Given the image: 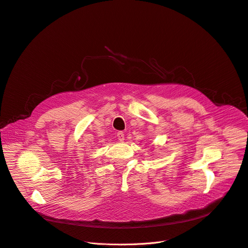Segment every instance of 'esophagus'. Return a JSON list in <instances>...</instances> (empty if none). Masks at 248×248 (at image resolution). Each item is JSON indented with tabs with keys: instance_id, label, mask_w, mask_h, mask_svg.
<instances>
[{
	"instance_id": "1",
	"label": "esophagus",
	"mask_w": 248,
	"mask_h": 248,
	"mask_svg": "<svg viewBox=\"0 0 248 248\" xmlns=\"http://www.w3.org/2000/svg\"><path fill=\"white\" fill-rule=\"evenodd\" d=\"M117 138H118V140L120 141V142H123L124 140H125V136H124V133L123 132H118L117 133Z\"/></svg>"
}]
</instances>
